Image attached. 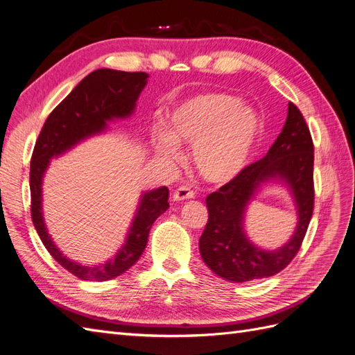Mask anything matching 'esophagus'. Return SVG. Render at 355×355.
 <instances>
[{"mask_svg": "<svg viewBox=\"0 0 355 355\" xmlns=\"http://www.w3.org/2000/svg\"><path fill=\"white\" fill-rule=\"evenodd\" d=\"M196 192L192 191L189 187H179L175 192H173V200L175 201H184V200H189V198H194Z\"/></svg>", "mask_w": 355, "mask_h": 355, "instance_id": "1", "label": "esophagus"}]
</instances>
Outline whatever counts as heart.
I'll return each instance as SVG.
<instances>
[{"mask_svg": "<svg viewBox=\"0 0 355 355\" xmlns=\"http://www.w3.org/2000/svg\"><path fill=\"white\" fill-rule=\"evenodd\" d=\"M170 130L153 128V144L168 158L179 155V141L192 144L198 173L213 184L239 176L249 163L261 118L250 106L225 93H201L179 103L170 115Z\"/></svg>", "mask_w": 355, "mask_h": 355, "instance_id": "heart-1", "label": "heart"}]
</instances>
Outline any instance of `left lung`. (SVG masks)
Here are the masks:
<instances>
[{
	"label": "left lung",
	"instance_id": "1",
	"mask_svg": "<svg viewBox=\"0 0 355 355\" xmlns=\"http://www.w3.org/2000/svg\"><path fill=\"white\" fill-rule=\"evenodd\" d=\"M270 180H282L293 191L300 220L290 242L280 250L265 252L245 237L242 220L257 188ZM206 204L209 220L198 245L204 263L214 274L243 283L275 275L292 262L314 210V144L296 105L288 103L286 124L266 155L211 192Z\"/></svg>",
	"mask_w": 355,
	"mask_h": 355
}]
</instances>
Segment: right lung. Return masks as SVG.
I'll list each match as a JSON object with an SVG mask.
<instances>
[{
  "label": "right lung",
  "instance_id": "right-lung-1",
  "mask_svg": "<svg viewBox=\"0 0 355 355\" xmlns=\"http://www.w3.org/2000/svg\"><path fill=\"white\" fill-rule=\"evenodd\" d=\"M146 81V72L98 69L89 73L47 116L32 153L29 173L32 222L53 259L81 280H111L137 262L146 247L153 223L168 209V189L161 187L142 196L125 244L112 261L99 266H84L63 256L50 239L42 219V176L53 157L67 153L85 137L103 132L106 123L114 118L130 116Z\"/></svg>",
  "mask_w": 355,
  "mask_h": 355
}]
</instances>
